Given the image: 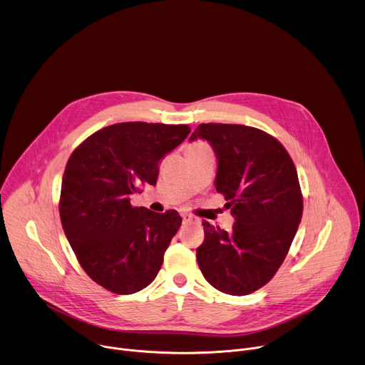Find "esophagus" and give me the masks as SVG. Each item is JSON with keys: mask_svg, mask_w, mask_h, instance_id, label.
I'll return each instance as SVG.
<instances>
[{"mask_svg": "<svg viewBox=\"0 0 365 365\" xmlns=\"http://www.w3.org/2000/svg\"><path fill=\"white\" fill-rule=\"evenodd\" d=\"M182 220H183V225H187V223L193 222L195 217L190 216V215H187V213H183V215H182Z\"/></svg>", "mask_w": 365, "mask_h": 365, "instance_id": "obj_1", "label": "esophagus"}]
</instances>
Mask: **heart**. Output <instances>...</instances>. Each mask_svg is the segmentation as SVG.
I'll list each match as a JSON object with an SVG mask.
<instances>
[{
    "instance_id": "b5f03b06",
    "label": "heart",
    "mask_w": 365,
    "mask_h": 365,
    "mask_svg": "<svg viewBox=\"0 0 365 365\" xmlns=\"http://www.w3.org/2000/svg\"><path fill=\"white\" fill-rule=\"evenodd\" d=\"M196 145H199V143H196Z\"/></svg>"
}]
</instances>
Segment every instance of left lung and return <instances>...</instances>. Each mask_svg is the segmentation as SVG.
I'll use <instances>...</instances> for the list:
<instances>
[{
    "label": "left lung",
    "instance_id": "obj_1",
    "mask_svg": "<svg viewBox=\"0 0 365 365\" xmlns=\"http://www.w3.org/2000/svg\"><path fill=\"white\" fill-rule=\"evenodd\" d=\"M206 139L217 158L216 190L235 216L230 232L203 220L199 269L219 292L246 296L283 264L303 216L296 166L286 148L257 128L200 123L190 140Z\"/></svg>",
    "mask_w": 365,
    "mask_h": 365
}]
</instances>
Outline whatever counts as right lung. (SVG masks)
Wrapping results in <instances>:
<instances>
[{"instance_id":"obj_1","label":"right lung","mask_w":365,"mask_h":365,"mask_svg":"<svg viewBox=\"0 0 365 365\" xmlns=\"http://www.w3.org/2000/svg\"><path fill=\"white\" fill-rule=\"evenodd\" d=\"M189 133L187 125L115 123L71 153L61 186V223L79 264L103 289L132 294L158 276L182 217L176 210L135 207L130 195L156 185L160 160Z\"/></svg>"}]
</instances>
